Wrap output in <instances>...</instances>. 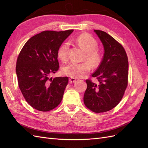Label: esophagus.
<instances>
[{"instance_id":"obj_1","label":"esophagus","mask_w":148,"mask_h":148,"mask_svg":"<svg viewBox=\"0 0 148 148\" xmlns=\"http://www.w3.org/2000/svg\"><path fill=\"white\" fill-rule=\"evenodd\" d=\"M76 81H77V79H76L75 78H69V82L70 83H75Z\"/></svg>"}]
</instances>
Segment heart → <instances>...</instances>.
<instances>
[{
  "mask_svg": "<svg viewBox=\"0 0 148 148\" xmlns=\"http://www.w3.org/2000/svg\"><path fill=\"white\" fill-rule=\"evenodd\" d=\"M73 41L84 51V59L89 62L92 67L99 66L102 60V56L96 49L98 46L97 41L91 36L86 33L82 34L75 38ZM69 49V43L64 42L58 49L57 57L62 62H65L68 60ZM88 62L79 64L70 63L62 67V73L71 78H81L90 70L91 65Z\"/></svg>",
  "mask_w": 148,
  "mask_h": 148,
  "instance_id": "1",
  "label": "heart"
}]
</instances>
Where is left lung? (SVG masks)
<instances>
[{
	"label": "left lung",
	"mask_w": 148,
	"mask_h": 148,
	"mask_svg": "<svg viewBox=\"0 0 148 148\" xmlns=\"http://www.w3.org/2000/svg\"><path fill=\"white\" fill-rule=\"evenodd\" d=\"M102 44L104 53L99 66L92 77L97 84L86 79L87 89L83 101L94 112L109 111L118 105L128 85V61L124 48L109 34L94 29Z\"/></svg>",
	"instance_id": "obj_1"
}]
</instances>
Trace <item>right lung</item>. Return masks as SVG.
<instances>
[{
  "mask_svg": "<svg viewBox=\"0 0 148 148\" xmlns=\"http://www.w3.org/2000/svg\"><path fill=\"white\" fill-rule=\"evenodd\" d=\"M73 29L44 31L31 37L18 57L16 73L22 95L35 109L51 110L62 101L68 77L51 75L59 69L57 51Z\"/></svg>",
  "mask_w": 148,
  "mask_h": 148,
  "instance_id": "right-lung-1",
  "label": "right lung"
}]
</instances>
